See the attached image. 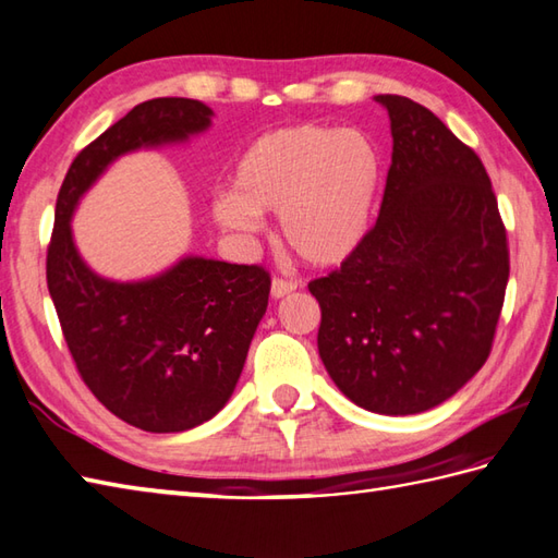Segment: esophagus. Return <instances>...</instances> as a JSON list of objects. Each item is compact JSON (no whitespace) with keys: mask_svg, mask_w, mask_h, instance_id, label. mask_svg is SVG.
Returning a JSON list of instances; mask_svg holds the SVG:
<instances>
[{"mask_svg":"<svg viewBox=\"0 0 558 558\" xmlns=\"http://www.w3.org/2000/svg\"><path fill=\"white\" fill-rule=\"evenodd\" d=\"M295 289H299V283H295V281L279 279V277L271 279V299H283V295L293 293Z\"/></svg>","mask_w":558,"mask_h":558,"instance_id":"obj_1","label":"esophagus"}]
</instances>
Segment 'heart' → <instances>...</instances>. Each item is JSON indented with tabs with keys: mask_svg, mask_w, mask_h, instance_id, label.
I'll return each mask as SVG.
<instances>
[{
	"mask_svg": "<svg viewBox=\"0 0 558 558\" xmlns=\"http://www.w3.org/2000/svg\"><path fill=\"white\" fill-rule=\"evenodd\" d=\"M380 187V156L359 130L303 122L265 132L233 168V190L216 192L211 214L226 231L253 235L259 214H279L281 241L315 267L356 253Z\"/></svg>",
	"mask_w": 558,
	"mask_h": 558,
	"instance_id": "obj_1",
	"label": "heart"
}]
</instances>
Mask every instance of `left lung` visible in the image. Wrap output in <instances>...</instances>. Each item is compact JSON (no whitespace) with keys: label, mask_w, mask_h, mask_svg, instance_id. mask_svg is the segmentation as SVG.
<instances>
[{"label":"left lung","mask_w":558,"mask_h":558,"mask_svg":"<svg viewBox=\"0 0 558 558\" xmlns=\"http://www.w3.org/2000/svg\"><path fill=\"white\" fill-rule=\"evenodd\" d=\"M375 100L392 132L378 221L308 289L329 378L368 412L404 416L446 402L492 354L508 238L480 156L414 100Z\"/></svg>","instance_id":"obj_1"}]
</instances>
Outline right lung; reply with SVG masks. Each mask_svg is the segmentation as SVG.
<instances>
[{
    "label": "right lung",
    "instance_id": "right-lung-1",
    "mask_svg": "<svg viewBox=\"0 0 558 558\" xmlns=\"http://www.w3.org/2000/svg\"><path fill=\"white\" fill-rule=\"evenodd\" d=\"M211 116L192 98L134 106L78 151L57 195L48 289L66 347L98 402L151 434L195 428L229 402L267 311L269 271L190 255L151 279L110 281L78 255L72 214L116 158L187 142Z\"/></svg>",
    "mask_w": 558,
    "mask_h": 558
}]
</instances>
